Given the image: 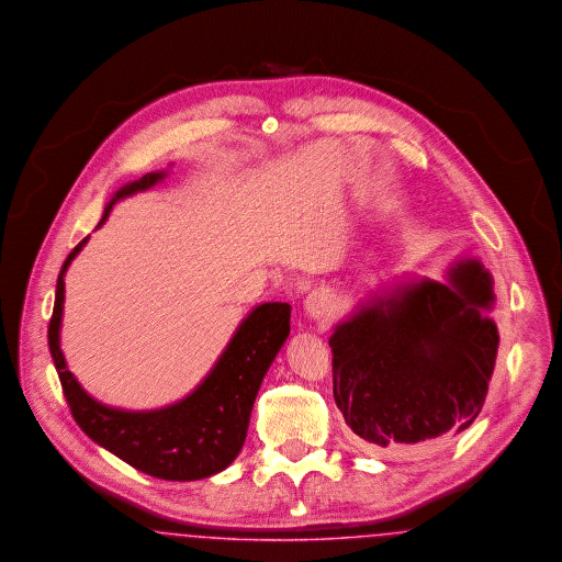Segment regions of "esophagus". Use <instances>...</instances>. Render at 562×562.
Instances as JSON below:
<instances>
[{
  "label": "esophagus",
  "mask_w": 562,
  "mask_h": 562,
  "mask_svg": "<svg viewBox=\"0 0 562 562\" xmlns=\"http://www.w3.org/2000/svg\"><path fill=\"white\" fill-rule=\"evenodd\" d=\"M305 312L315 319V322H326L328 315L333 312L330 296L324 291H314L305 299Z\"/></svg>",
  "instance_id": "obj_1"
}]
</instances>
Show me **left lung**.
Masks as SVG:
<instances>
[{"label": "left lung", "mask_w": 562, "mask_h": 562, "mask_svg": "<svg viewBox=\"0 0 562 562\" xmlns=\"http://www.w3.org/2000/svg\"><path fill=\"white\" fill-rule=\"evenodd\" d=\"M494 301L492 273L462 259L448 284L393 286L337 324L333 391L358 448L384 456L471 427L494 374Z\"/></svg>", "instance_id": "obj_1"}]
</instances>
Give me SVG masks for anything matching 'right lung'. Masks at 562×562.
<instances>
[{
    "instance_id": "obj_1",
    "label": "right lung",
    "mask_w": 562,
    "mask_h": 562,
    "mask_svg": "<svg viewBox=\"0 0 562 562\" xmlns=\"http://www.w3.org/2000/svg\"><path fill=\"white\" fill-rule=\"evenodd\" d=\"M167 173L155 171L123 186L106 204L100 225L116 201L148 190ZM86 236L60 270L54 312L47 326V345L70 414L98 446L137 471L165 481H199L227 469L247 439L248 420L261 381L271 361L291 333V305L263 303L243 319L222 358L209 376L181 402L150 412L116 409L95 402L70 374L60 349V324L65 307V273Z\"/></svg>"
}]
</instances>
